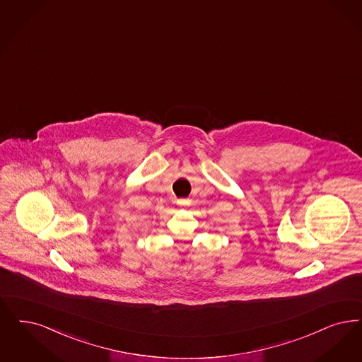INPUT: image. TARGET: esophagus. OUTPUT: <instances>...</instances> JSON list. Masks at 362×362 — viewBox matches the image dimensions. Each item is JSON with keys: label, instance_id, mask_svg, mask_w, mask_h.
Here are the masks:
<instances>
[{"label": "esophagus", "instance_id": "34e87169", "mask_svg": "<svg viewBox=\"0 0 362 362\" xmlns=\"http://www.w3.org/2000/svg\"><path fill=\"white\" fill-rule=\"evenodd\" d=\"M176 203H177L179 206H188V204H189V199H177Z\"/></svg>", "mask_w": 362, "mask_h": 362}]
</instances>
